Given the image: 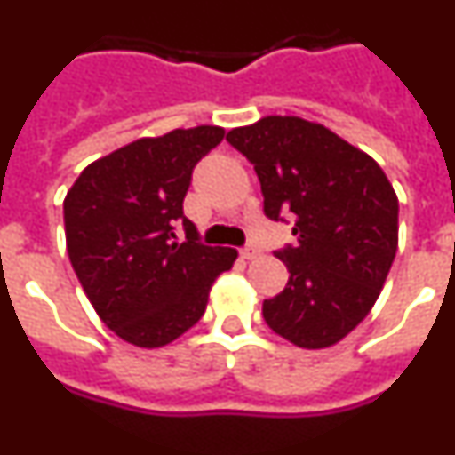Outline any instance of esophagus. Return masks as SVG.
I'll return each instance as SVG.
<instances>
[{
    "label": "esophagus",
    "instance_id": "esophagus-1",
    "mask_svg": "<svg viewBox=\"0 0 455 455\" xmlns=\"http://www.w3.org/2000/svg\"><path fill=\"white\" fill-rule=\"evenodd\" d=\"M239 255L243 257V259H255V257L262 255V251H259V248L252 246V243H251V246H243V248H241Z\"/></svg>",
    "mask_w": 455,
    "mask_h": 455
}]
</instances>
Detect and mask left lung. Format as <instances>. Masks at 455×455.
Segmentation results:
<instances>
[{"label": "left lung", "instance_id": "obj_1", "mask_svg": "<svg viewBox=\"0 0 455 455\" xmlns=\"http://www.w3.org/2000/svg\"><path fill=\"white\" fill-rule=\"evenodd\" d=\"M228 143L255 166L264 214L293 219L296 243L275 251L287 287L264 300V321L300 348L332 347L369 315L396 255L399 200L387 175L323 124L293 116L236 127Z\"/></svg>", "mask_w": 455, "mask_h": 455}]
</instances>
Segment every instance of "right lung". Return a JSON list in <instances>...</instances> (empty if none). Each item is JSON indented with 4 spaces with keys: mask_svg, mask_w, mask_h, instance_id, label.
Listing matches in <instances>:
<instances>
[{
    "mask_svg": "<svg viewBox=\"0 0 455 455\" xmlns=\"http://www.w3.org/2000/svg\"><path fill=\"white\" fill-rule=\"evenodd\" d=\"M223 134L200 124L134 140L84 168L63 200L72 268L100 319L134 347H166L198 323L235 264V248L200 243L182 209L193 168Z\"/></svg>",
    "mask_w": 455,
    "mask_h": 455,
    "instance_id": "obj_1",
    "label": "right lung"
}]
</instances>
